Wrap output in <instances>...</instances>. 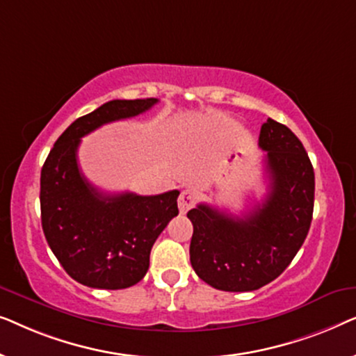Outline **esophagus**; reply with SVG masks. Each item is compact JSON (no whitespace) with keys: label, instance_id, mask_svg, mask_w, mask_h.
<instances>
[{"label":"esophagus","instance_id":"esophagus-1","mask_svg":"<svg viewBox=\"0 0 356 356\" xmlns=\"http://www.w3.org/2000/svg\"><path fill=\"white\" fill-rule=\"evenodd\" d=\"M194 204V193L191 189H184L178 197V209L181 213H186Z\"/></svg>","mask_w":356,"mask_h":356}]
</instances>
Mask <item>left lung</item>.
<instances>
[{
	"mask_svg": "<svg viewBox=\"0 0 356 356\" xmlns=\"http://www.w3.org/2000/svg\"><path fill=\"white\" fill-rule=\"evenodd\" d=\"M269 193L251 212L235 217L209 204L188 212L193 223L189 259L201 280L223 291H252L277 279L303 245L313 220L314 170L301 140L285 124L267 120Z\"/></svg>",
	"mask_w": 356,
	"mask_h": 356,
	"instance_id": "left-lung-1",
	"label": "left lung"
}]
</instances>
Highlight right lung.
Instances as JSON below:
<instances>
[{"label": "right lung", "instance_id": "1", "mask_svg": "<svg viewBox=\"0 0 356 356\" xmlns=\"http://www.w3.org/2000/svg\"><path fill=\"white\" fill-rule=\"evenodd\" d=\"M157 99L111 100L81 116L63 133L40 175L42 228L67 274L92 289H128L144 279L155 240L178 216V194H105L77 163L82 136L102 124L138 116Z\"/></svg>", "mask_w": 356, "mask_h": 356}]
</instances>
